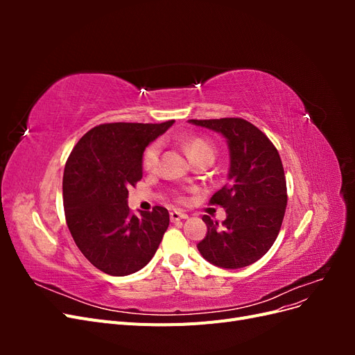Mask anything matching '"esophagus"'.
Masks as SVG:
<instances>
[{
	"label": "esophagus",
	"mask_w": 355,
	"mask_h": 355,
	"mask_svg": "<svg viewBox=\"0 0 355 355\" xmlns=\"http://www.w3.org/2000/svg\"><path fill=\"white\" fill-rule=\"evenodd\" d=\"M170 219H171V222L184 220V219H188V214L182 213V211H178V210H173V211H170Z\"/></svg>",
	"instance_id": "34e87169"
}]
</instances>
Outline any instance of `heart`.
<instances>
[{"label": "heart", "mask_w": 355, "mask_h": 355, "mask_svg": "<svg viewBox=\"0 0 355 355\" xmlns=\"http://www.w3.org/2000/svg\"><path fill=\"white\" fill-rule=\"evenodd\" d=\"M187 153L191 159H196L201 155H213V148H211L210 142L206 141V139L194 137L187 144ZM158 157H159V144L154 142L149 145L144 153V158H142L144 168H146V170L155 168L158 164Z\"/></svg>", "instance_id": "1"}]
</instances>
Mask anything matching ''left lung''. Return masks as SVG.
Segmentation results:
<instances>
[{"label":"left lung","mask_w":355,"mask_h":355,"mask_svg":"<svg viewBox=\"0 0 355 355\" xmlns=\"http://www.w3.org/2000/svg\"><path fill=\"white\" fill-rule=\"evenodd\" d=\"M227 139L228 184L210 198L227 210L222 223L204 214L207 234L197 247L204 259L219 268L252 265L271 249L287 206V187L277 148L259 128L243 118L189 120Z\"/></svg>","instance_id":"left-lung-1"}]
</instances>
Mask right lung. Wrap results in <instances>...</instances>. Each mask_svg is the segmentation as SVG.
I'll use <instances>...</instances> for the list:
<instances>
[{
	"instance_id": "right-lung-1",
	"label": "right lung",
	"mask_w": 355,
	"mask_h": 355,
	"mask_svg": "<svg viewBox=\"0 0 355 355\" xmlns=\"http://www.w3.org/2000/svg\"><path fill=\"white\" fill-rule=\"evenodd\" d=\"M175 120L161 124L108 123L75 145L63 171V207L75 244L105 274H133L153 259L168 227L167 209L136 216L128 188L142 179L145 148Z\"/></svg>"
}]
</instances>
